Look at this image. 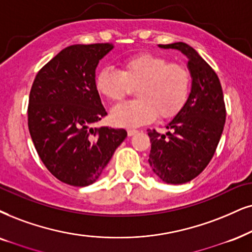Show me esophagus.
Returning a JSON list of instances; mask_svg holds the SVG:
<instances>
[{
	"label": "esophagus",
	"mask_w": 252,
	"mask_h": 252,
	"mask_svg": "<svg viewBox=\"0 0 252 252\" xmlns=\"http://www.w3.org/2000/svg\"><path fill=\"white\" fill-rule=\"evenodd\" d=\"M138 132V130H136V129H129L128 130V136H133L135 135V133H137Z\"/></svg>",
	"instance_id": "esophagus-1"
}]
</instances>
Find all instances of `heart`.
<instances>
[{"mask_svg": "<svg viewBox=\"0 0 252 252\" xmlns=\"http://www.w3.org/2000/svg\"><path fill=\"white\" fill-rule=\"evenodd\" d=\"M97 94L113 103L121 102L136 87L132 102L111 111L119 126H138L156 117L168 120L183 110L192 89V75L183 63H170L157 53L141 52L124 58L121 69L104 67L95 75Z\"/></svg>", "mask_w": 252, "mask_h": 252, "instance_id": "b5f03b06", "label": "heart"}]
</instances>
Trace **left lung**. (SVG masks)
Here are the masks:
<instances>
[{
  "label": "left lung",
  "mask_w": 252,
  "mask_h": 252,
  "mask_svg": "<svg viewBox=\"0 0 252 252\" xmlns=\"http://www.w3.org/2000/svg\"><path fill=\"white\" fill-rule=\"evenodd\" d=\"M179 50L189 58L192 89L186 106L161 135L148 130L151 142L149 164L167 184H185L199 176L214 156L225 122L221 82L209 63L186 43L159 45Z\"/></svg>",
  "instance_id": "left-lung-1"
}]
</instances>
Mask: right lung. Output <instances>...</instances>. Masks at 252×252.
I'll use <instances>...</instances> for the list:
<instances>
[{"label":"right lung","instance_id":"1","mask_svg":"<svg viewBox=\"0 0 252 252\" xmlns=\"http://www.w3.org/2000/svg\"><path fill=\"white\" fill-rule=\"evenodd\" d=\"M110 43L71 45L39 69L30 91L28 126L47 170L63 183H95L126 137L124 129L92 128L107 115L94 86Z\"/></svg>","mask_w":252,"mask_h":252}]
</instances>
